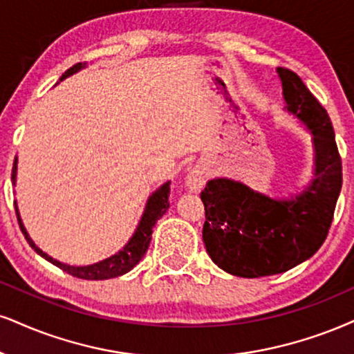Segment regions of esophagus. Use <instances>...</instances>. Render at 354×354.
<instances>
[{
  "mask_svg": "<svg viewBox=\"0 0 354 354\" xmlns=\"http://www.w3.org/2000/svg\"><path fill=\"white\" fill-rule=\"evenodd\" d=\"M207 182V169L202 165H195L194 169L189 170L185 177V184L192 192H200Z\"/></svg>",
  "mask_w": 354,
  "mask_h": 354,
  "instance_id": "obj_1",
  "label": "esophagus"
}]
</instances>
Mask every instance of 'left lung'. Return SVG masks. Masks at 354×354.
<instances>
[{
    "instance_id": "obj_1",
    "label": "left lung",
    "mask_w": 354,
    "mask_h": 354,
    "mask_svg": "<svg viewBox=\"0 0 354 354\" xmlns=\"http://www.w3.org/2000/svg\"><path fill=\"white\" fill-rule=\"evenodd\" d=\"M283 110L312 134L313 178L297 194L274 198L233 178H213L202 192L203 243L218 268L238 277L286 272L320 250L342 190L335 131L297 73L277 67Z\"/></svg>"
}]
</instances>
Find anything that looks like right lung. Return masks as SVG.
<instances>
[{
    "label": "right lung",
    "mask_w": 354,
    "mask_h": 354,
    "mask_svg": "<svg viewBox=\"0 0 354 354\" xmlns=\"http://www.w3.org/2000/svg\"><path fill=\"white\" fill-rule=\"evenodd\" d=\"M86 64H75L73 67L68 68L67 72L60 77V82L65 80L67 77L73 75V73L80 72L82 68H85ZM16 174H17V157L15 159V164H12V174H11V180L12 185H16ZM169 194H170V182H165L157 189L156 192H152V195L147 198L146 207H144L142 216L139 220V223L134 230L133 236L128 239V243L121 248L116 254H113L106 259L98 261L95 264H88V266H71V264H64L60 261L54 259L49 254H46L41 248L36 246V243L32 241L29 236V233L24 228L23 220H21L19 210H17V203L15 202V208H16V215H17V223H19V228L23 231L24 238L28 239L29 246L32 248L34 251L37 252L39 256H42L44 259L49 261L57 268H60L65 272H68L73 277L78 279H86V281H103V279H113L118 276H123V274L129 272L131 269L136 266L139 261L142 259V256L146 254L147 248H149L151 238H152V228L157 223L159 218H162V215L167 212L169 208Z\"/></svg>",
    "instance_id": "add662e5"
}]
</instances>
